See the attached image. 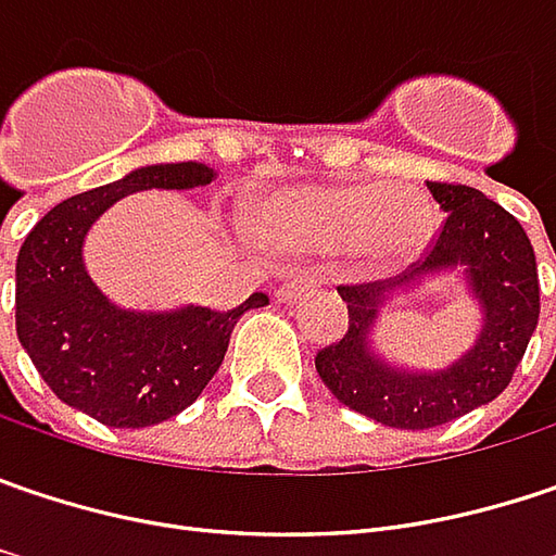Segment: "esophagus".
<instances>
[{"label": "esophagus", "mask_w": 556, "mask_h": 556, "mask_svg": "<svg viewBox=\"0 0 556 556\" xmlns=\"http://www.w3.org/2000/svg\"><path fill=\"white\" fill-rule=\"evenodd\" d=\"M320 282H324V277H320V274H302V270H295V274H286V277H282V282H279L277 299L279 302H292V299H299L305 289H311V286H320Z\"/></svg>", "instance_id": "obj_1"}]
</instances>
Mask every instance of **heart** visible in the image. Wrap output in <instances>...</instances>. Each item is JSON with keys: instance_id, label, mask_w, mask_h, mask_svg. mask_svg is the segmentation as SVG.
<instances>
[{"instance_id": "heart-1", "label": "heart", "mask_w": 556, "mask_h": 556, "mask_svg": "<svg viewBox=\"0 0 556 556\" xmlns=\"http://www.w3.org/2000/svg\"><path fill=\"white\" fill-rule=\"evenodd\" d=\"M434 207L412 188L371 181L286 188L254 211V232L274 248L340 254L355 248L375 261L406 257L425 245Z\"/></svg>"}]
</instances>
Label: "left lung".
Returning a JSON list of instances; mask_svg holds the SVG:
<instances>
[{
    "label": "left lung",
    "instance_id": "1",
    "mask_svg": "<svg viewBox=\"0 0 556 556\" xmlns=\"http://www.w3.org/2000/svg\"><path fill=\"white\" fill-rule=\"evenodd\" d=\"M428 191L446 213L431 251L400 277L340 286L349 330L314 358L320 380L343 406L403 431H428L497 400L526 355L541 308L535 251L519 219L469 185L428 181ZM450 273L467 286L482 317L476 343L438 372L387 363L374 343L382 308Z\"/></svg>",
    "mask_w": 556,
    "mask_h": 556
}]
</instances>
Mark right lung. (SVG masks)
Here are the masks:
<instances>
[{"label": "right lung", "mask_w": 556, "mask_h": 556, "mask_svg": "<svg viewBox=\"0 0 556 556\" xmlns=\"http://www.w3.org/2000/svg\"><path fill=\"white\" fill-rule=\"evenodd\" d=\"M216 179L207 163H153L55 204L15 264L17 340L50 390L110 428H150L191 406L211 383L236 320L267 305L254 292L232 311L115 305L90 279L84 242L115 201L135 191H191Z\"/></svg>", "instance_id": "1"}]
</instances>
